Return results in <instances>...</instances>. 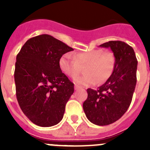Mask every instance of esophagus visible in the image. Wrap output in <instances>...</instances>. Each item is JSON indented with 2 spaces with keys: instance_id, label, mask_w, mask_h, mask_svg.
<instances>
[{
  "instance_id": "obj_1",
  "label": "esophagus",
  "mask_w": 150,
  "mask_h": 150,
  "mask_svg": "<svg viewBox=\"0 0 150 150\" xmlns=\"http://www.w3.org/2000/svg\"><path fill=\"white\" fill-rule=\"evenodd\" d=\"M80 88V87H79L78 85H75V86H74V88H75L76 90H77L78 88Z\"/></svg>"
}]
</instances>
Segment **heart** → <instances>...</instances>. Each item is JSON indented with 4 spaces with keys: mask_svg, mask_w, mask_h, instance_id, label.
<instances>
[{
    "mask_svg": "<svg viewBox=\"0 0 150 150\" xmlns=\"http://www.w3.org/2000/svg\"><path fill=\"white\" fill-rule=\"evenodd\" d=\"M116 64V59L111 52L93 50L79 52L73 56L64 54L59 60V67L66 76L75 78L84 67L85 74L76 78L79 84L88 86L98 82L104 83L111 76Z\"/></svg>",
    "mask_w": 150,
    "mask_h": 150,
    "instance_id": "b5f03b06",
    "label": "heart"
}]
</instances>
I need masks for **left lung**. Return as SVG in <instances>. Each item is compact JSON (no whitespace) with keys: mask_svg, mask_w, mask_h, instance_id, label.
I'll use <instances>...</instances> for the list:
<instances>
[{"mask_svg":"<svg viewBox=\"0 0 150 150\" xmlns=\"http://www.w3.org/2000/svg\"><path fill=\"white\" fill-rule=\"evenodd\" d=\"M110 48L116 59L113 73L98 90L88 88L83 103L87 119L97 125H107L120 120L128 109L137 83V60L132 46L120 40L100 45Z\"/></svg>","mask_w":150,"mask_h":150,"instance_id":"1","label":"left lung"}]
</instances>
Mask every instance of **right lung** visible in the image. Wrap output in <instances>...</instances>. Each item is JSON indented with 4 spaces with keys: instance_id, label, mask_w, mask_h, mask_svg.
Returning <instances> with one entry per match:
<instances>
[{
    "instance_id": "add662e5",
    "label": "right lung",
    "mask_w": 150,
    "mask_h": 150,
    "mask_svg": "<svg viewBox=\"0 0 150 150\" xmlns=\"http://www.w3.org/2000/svg\"><path fill=\"white\" fill-rule=\"evenodd\" d=\"M74 49L49 34L30 38L16 56L14 79L21 110L34 124L50 127L63 118L74 83L62 72L59 60Z\"/></svg>"
}]
</instances>
